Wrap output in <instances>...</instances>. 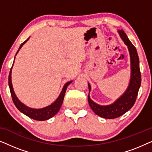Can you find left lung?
Segmentation results:
<instances>
[{
    "label": "left lung",
    "instance_id": "obj_1",
    "mask_svg": "<svg viewBox=\"0 0 152 152\" xmlns=\"http://www.w3.org/2000/svg\"><path fill=\"white\" fill-rule=\"evenodd\" d=\"M120 38L127 46L130 55L131 61V77L126 90L121 96L116 99L113 103L109 105H99L91 99L90 91L91 86L89 83L88 101L91 109L99 117L106 119H113L120 117L127 112L136 102L137 95L141 84V75L140 71V62L136 48L126 36L122 30H118Z\"/></svg>",
    "mask_w": 152,
    "mask_h": 152
}]
</instances>
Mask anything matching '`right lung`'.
Here are the masks:
<instances>
[{
	"mask_svg": "<svg viewBox=\"0 0 152 152\" xmlns=\"http://www.w3.org/2000/svg\"><path fill=\"white\" fill-rule=\"evenodd\" d=\"M30 39V37L27 39L26 41H25L23 43H22L21 45H20L19 48H18L17 53H16V55H17L18 51L20 50V49L21 48L23 45L25 43H26L27 41H28V39ZM15 60V57H14V59ZM14 65V63H13ZM13 65H12L11 70H10V75H9V87L10 93H11V95L12 97V100H13V102L14 105L16 106V107L19 110V111L23 113L25 115L28 116V117L32 118L33 120H39V121H44V120H47L50 119V118H53L54 115H55L56 114L58 113V111H59L60 108L61 107L62 103H63L64 95H65L66 91L67 89V87L68 86L70 83H72V81H70V82H68L64 84V86L62 88V91L59 97H57V99L53 103H52L50 105L47 106V107L41 108V109H32V108L28 107V106L25 105L23 103H22L19 99H18V97H16V95L14 93L13 86H12V67H13Z\"/></svg>",
	"mask_w": 152,
	"mask_h": 152,
	"instance_id": "add662e5",
	"label": "right lung"
}]
</instances>
